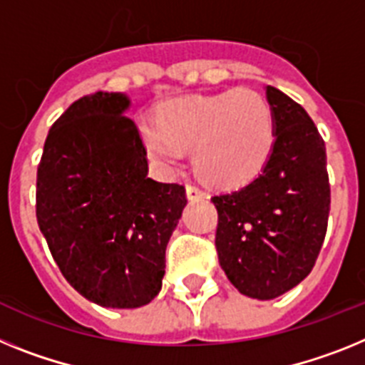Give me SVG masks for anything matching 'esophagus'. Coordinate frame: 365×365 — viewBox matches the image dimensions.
<instances>
[{"label":"esophagus","mask_w":365,"mask_h":365,"mask_svg":"<svg viewBox=\"0 0 365 365\" xmlns=\"http://www.w3.org/2000/svg\"><path fill=\"white\" fill-rule=\"evenodd\" d=\"M185 191H187V198H189V200H202V198H205V192L195 185H187Z\"/></svg>","instance_id":"1"}]
</instances>
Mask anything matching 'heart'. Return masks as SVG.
I'll list each match as a JSON object with an SVG mask.
<instances>
[{
	"instance_id": "heart-1",
	"label": "heart",
	"mask_w": 365,
	"mask_h": 365,
	"mask_svg": "<svg viewBox=\"0 0 365 365\" xmlns=\"http://www.w3.org/2000/svg\"><path fill=\"white\" fill-rule=\"evenodd\" d=\"M148 160L173 174L195 148L196 170L211 185L235 189L264 170L275 145V113L270 101L252 88L215 95L176 97L158 110L156 123L139 128Z\"/></svg>"
}]
</instances>
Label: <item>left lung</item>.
<instances>
[{"instance_id":"left-lung-1","label":"left lung","mask_w":365,"mask_h":365,"mask_svg":"<svg viewBox=\"0 0 365 365\" xmlns=\"http://www.w3.org/2000/svg\"><path fill=\"white\" fill-rule=\"evenodd\" d=\"M275 113L272 158L253 182L213 196L217 252L233 287L274 299L310 274L327 233L331 187L318 128L283 91L264 86Z\"/></svg>"}]
</instances>
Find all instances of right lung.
<instances>
[{
  "instance_id": "right-lung-1",
  "label": "right lung",
  "mask_w": 365,
  "mask_h": 365,
  "mask_svg": "<svg viewBox=\"0 0 365 365\" xmlns=\"http://www.w3.org/2000/svg\"><path fill=\"white\" fill-rule=\"evenodd\" d=\"M126 93L86 95L51 126L36 218L68 283L106 309H138L161 290L165 250L187 205L178 183L148 178Z\"/></svg>"
}]
</instances>
